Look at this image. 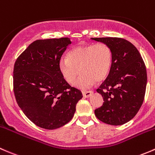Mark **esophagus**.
Masks as SVG:
<instances>
[{"instance_id": "1", "label": "esophagus", "mask_w": 155, "mask_h": 155, "mask_svg": "<svg viewBox=\"0 0 155 155\" xmlns=\"http://www.w3.org/2000/svg\"><path fill=\"white\" fill-rule=\"evenodd\" d=\"M82 93L84 97H85V98H89L92 95V91H83Z\"/></svg>"}]
</instances>
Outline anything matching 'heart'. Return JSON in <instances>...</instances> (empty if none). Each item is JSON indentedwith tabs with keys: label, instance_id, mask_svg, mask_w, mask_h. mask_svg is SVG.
<instances>
[{
	"label": "heart",
	"instance_id": "obj_1",
	"mask_svg": "<svg viewBox=\"0 0 155 155\" xmlns=\"http://www.w3.org/2000/svg\"><path fill=\"white\" fill-rule=\"evenodd\" d=\"M112 51L104 43L78 46L68 51L66 60L59 63V70L65 81L78 88L85 89L92 87L95 81H103L108 75L112 65Z\"/></svg>",
	"mask_w": 155,
	"mask_h": 155
}]
</instances>
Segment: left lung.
Returning a JSON list of instances; mask_svg holds the SVG:
<instances>
[{"label": "left lung", "mask_w": 155, "mask_h": 155, "mask_svg": "<svg viewBox=\"0 0 155 155\" xmlns=\"http://www.w3.org/2000/svg\"><path fill=\"white\" fill-rule=\"evenodd\" d=\"M109 46L112 65L97 92L104 102L95 110L96 117L111 125L131 120L143 104L147 84L146 68L137 48L122 38H91Z\"/></svg>", "instance_id": "left-lung-1"}]
</instances>
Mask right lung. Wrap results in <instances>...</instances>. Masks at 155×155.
Returning a JSON list of instances; mask_svg holds the SVG:
<instances>
[{
  "label": "right lung",
  "mask_w": 155,
  "mask_h": 155,
  "mask_svg": "<svg viewBox=\"0 0 155 155\" xmlns=\"http://www.w3.org/2000/svg\"><path fill=\"white\" fill-rule=\"evenodd\" d=\"M69 38L39 39L17 58L13 70L15 99L25 116L36 125L54 130L68 123L83 98L59 70Z\"/></svg>",
  "instance_id": "obj_1"
}]
</instances>
